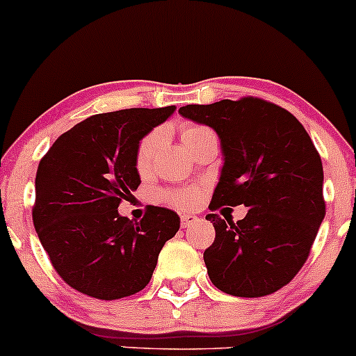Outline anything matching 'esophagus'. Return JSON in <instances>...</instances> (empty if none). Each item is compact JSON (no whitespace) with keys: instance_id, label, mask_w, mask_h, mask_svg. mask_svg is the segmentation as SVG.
Listing matches in <instances>:
<instances>
[{"instance_id":"obj_1","label":"esophagus","mask_w":356,"mask_h":356,"mask_svg":"<svg viewBox=\"0 0 356 356\" xmlns=\"http://www.w3.org/2000/svg\"><path fill=\"white\" fill-rule=\"evenodd\" d=\"M195 221H199V218H197V216H193V214H183L181 216L183 228H188V226L193 225Z\"/></svg>"}]
</instances>
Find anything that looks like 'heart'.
Segmentation results:
<instances>
[{"label":"heart","mask_w":356,"mask_h":356,"mask_svg":"<svg viewBox=\"0 0 356 356\" xmlns=\"http://www.w3.org/2000/svg\"><path fill=\"white\" fill-rule=\"evenodd\" d=\"M207 127H202V124H186L181 130V140L185 144V147L188 149L200 135L207 134ZM161 144H163V130H152L151 134L145 135L140 140L137 147V154H135V166H137V171L140 175H147L149 171L152 170L154 157H156L157 151H159ZM164 200L168 204L175 205V207L186 209L192 207L193 204L199 199V192L195 188H179V190H166L163 193Z\"/></svg>","instance_id":"1"}]
</instances>
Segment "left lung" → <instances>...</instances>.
I'll return each instance as SVG.
<instances>
[{
    "mask_svg": "<svg viewBox=\"0 0 356 356\" xmlns=\"http://www.w3.org/2000/svg\"><path fill=\"white\" fill-rule=\"evenodd\" d=\"M179 115L214 128L225 166L209 209L250 211L243 219L207 214L214 243L204 252L212 284L243 298L286 286L310 255L325 216L322 161L303 124L260 97L188 104Z\"/></svg>",
    "mask_w": 356,
    "mask_h": 356,
    "instance_id": "8db88e82",
    "label": "left lung"
}]
</instances>
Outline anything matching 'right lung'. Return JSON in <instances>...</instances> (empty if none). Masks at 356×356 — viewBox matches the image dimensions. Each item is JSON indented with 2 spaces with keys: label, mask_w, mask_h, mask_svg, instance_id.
<instances>
[{
  "label": "right lung",
  "mask_w": 356,
  "mask_h": 356,
  "mask_svg": "<svg viewBox=\"0 0 356 356\" xmlns=\"http://www.w3.org/2000/svg\"><path fill=\"white\" fill-rule=\"evenodd\" d=\"M175 106L102 113L76 123L44 154L35 175V232L54 270L76 291L118 300L144 289L161 248L179 229L175 211L118 214L140 185L135 154Z\"/></svg>",
  "instance_id": "right-lung-1"
}]
</instances>
